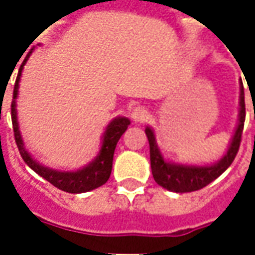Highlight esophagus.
<instances>
[{
  "instance_id": "34e87169",
  "label": "esophagus",
  "mask_w": 255,
  "mask_h": 255,
  "mask_svg": "<svg viewBox=\"0 0 255 255\" xmlns=\"http://www.w3.org/2000/svg\"><path fill=\"white\" fill-rule=\"evenodd\" d=\"M147 116H149L147 111L143 106H136V108H133L132 112H130V118L136 123H143L147 119Z\"/></svg>"
}]
</instances>
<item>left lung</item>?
Instances as JSON below:
<instances>
[{
	"instance_id": "8db88e82",
	"label": "left lung",
	"mask_w": 255,
	"mask_h": 255,
	"mask_svg": "<svg viewBox=\"0 0 255 255\" xmlns=\"http://www.w3.org/2000/svg\"><path fill=\"white\" fill-rule=\"evenodd\" d=\"M246 121V103H244V86L241 82L240 88V119L239 126L236 129L234 137L231 140L230 147L226 153V156L220 162L213 166H183V164H171L164 162L162 154L157 149L156 139L150 128H146L144 132L150 146V166L154 181L164 189L176 193H189V191L200 190L216 180L221 173L229 169L233 160L236 159L237 152L240 149L241 134L244 129Z\"/></svg>"
}]
</instances>
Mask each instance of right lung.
<instances>
[{"mask_svg": "<svg viewBox=\"0 0 255 255\" xmlns=\"http://www.w3.org/2000/svg\"><path fill=\"white\" fill-rule=\"evenodd\" d=\"M28 56L29 55H26L22 65L19 66L18 76H16V81H15L14 85L12 103H11V119H12L15 143H16L18 150L21 153V157L24 159V162L35 173H38L41 177H44L45 180L49 181L52 186L58 187L59 190H64L66 193H85V191L93 190V189L102 186L108 181L109 176H111L113 153H115V149H116V144L119 142L121 136L125 133V130L128 129V126L130 125V121L126 119V118L113 119L111 125L106 128V132H105V136H103L102 149L98 154V157L84 169L78 171H58L41 166L39 163L35 162L34 159L28 154V152L25 150L24 143H22V139H21L19 130H18V122H16L15 99H16V95H18V82H19V78H21V71L24 68Z\"/></svg>", "mask_w": 255, "mask_h": 255, "instance_id": "add662e5", "label": "right lung"}]
</instances>
